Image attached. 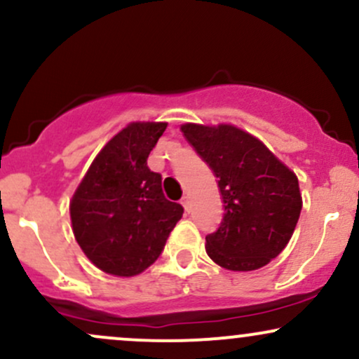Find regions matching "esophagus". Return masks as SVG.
<instances>
[{
    "label": "esophagus",
    "instance_id": "esophagus-1",
    "mask_svg": "<svg viewBox=\"0 0 359 359\" xmlns=\"http://www.w3.org/2000/svg\"><path fill=\"white\" fill-rule=\"evenodd\" d=\"M180 203H182V205H184V209H185V211H191V197H189V196H184L182 197V201H180Z\"/></svg>",
    "mask_w": 359,
    "mask_h": 359
}]
</instances>
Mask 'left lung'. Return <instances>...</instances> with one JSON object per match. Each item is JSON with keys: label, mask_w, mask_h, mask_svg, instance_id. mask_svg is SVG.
Listing matches in <instances>:
<instances>
[{"label": "left lung", "mask_w": 359, "mask_h": 359, "mask_svg": "<svg viewBox=\"0 0 359 359\" xmlns=\"http://www.w3.org/2000/svg\"><path fill=\"white\" fill-rule=\"evenodd\" d=\"M185 140L217 179L224 214L205 236V251L226 270H257L278 257L297 226L302 196L297 175L233 125L185 123Z\"/></svg>", "instance_id": "8db88e82"}]
</instances>
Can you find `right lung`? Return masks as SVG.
I'll list each match as a JSON object with an SVG mask.
<instances>
[{"instance_id":"right-lung-1","label":"right lung","mask_w":359,"mask_h":359,"mask_svg":"<svg viewBox=\"0 0 359 359\" xmlns=\"http://www.w3.org/2000/svg\"><path fill=\"white\" fill-rule=\"evenodd\" d=\"M167 123H130L90 163L71 201L76 241L97 269L116 277L147 270L163 251L184 208L147 165Z\"/></svg>"}]
</instances>
